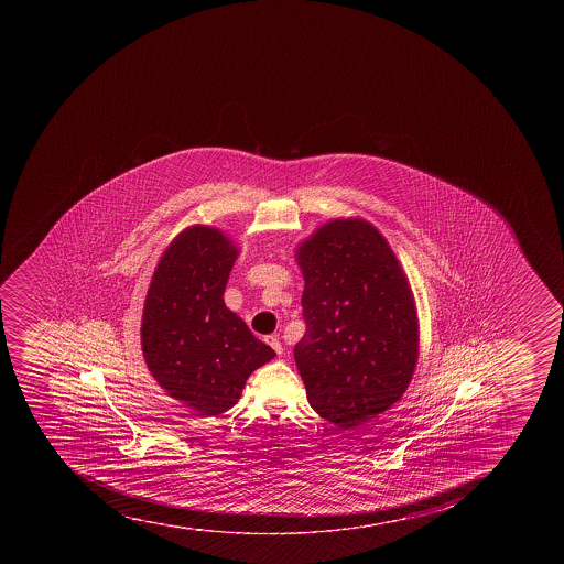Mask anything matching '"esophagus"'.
Wrapping results in <instances>:
<instances>
[{"label": "esophagus", "instance_id": "34e87169", "mask_svg": "<svg viewBox=\"0 0 564 564\" xmlns=\"http://www.w3.org/2000/svg\"><path fill=\"white\" fill-rule=\"evenodd\" d=\"M264 341H267L268 346L272 347L273 351L278 352V355L283 352V346H281L278 336H264Z\"/></svg>", "mask_w": 564, "mask_h": 564}]
</instances>
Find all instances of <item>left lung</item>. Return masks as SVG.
<instances>
[{"instance_id": "8db88e82", "label": "left lung", "mask_w": 564, "mask_h": 564, "mask_svg": "<svg viewBox=\"0 0 564 564\" xmlns=\"http://www.w3.org/2000/svg\"><path fill=\"white\" fill-rule=\"evenodd\" d=\"M307 333L294 347L308 404L338 429L395 404L419 357L417 307L401 262L373 224L333 218L294 251Z\"/></svg>"}]
</instances>
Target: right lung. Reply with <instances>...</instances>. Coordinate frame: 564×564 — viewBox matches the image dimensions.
Masks as SVG:
<instances>
[{
  "label": "right lung",
  "mask_w": 564,
  "mask_h": 564,
  "mask_svg": "<svg viewBox=\"0 0 564 564\" xmlns=\"http://www.w3.org/2000/svg\"><path fill=\"white\" fill-rule=\"evenodd\" d=\"M240 248L193 224L165 248L147 291L141 351L169 397L198 415L228 412L246 380L275 357L223 296Z\"/></svg>",
  "instance_id": "add662e5"
}]
</instances>
